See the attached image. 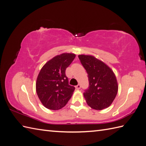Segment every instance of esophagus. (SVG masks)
Here are the masks:
<instances>
[{
    "label": "esophagus",
    "instance_id": "obj_1",
    "mask_svg": "<svg viewBox=\"0 0 146 146\" xmlns=\"http://www.w3.org/2000/svg\"><path fill=\"white\" fill-rule=\"evenodd\" d=\"M75 88H76V90H79V89L81 88V86H80V85H76L75 86Z\"/></svg>",
    "mask_w": 146,
    "mask_h": 146
}]
</instances>
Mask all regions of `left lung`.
Wrapping results in <instances>:
<instances>
[{
	"mask_svg": "<svg viewBox=\"0 0 146 146\" xmlns=\"http://www.w3.org/2000/svg\"><path fill=\"white\" fill-rule=\"evenodd\" d=\"M88 73L89 87L83 93L86 103L95 110H103L112 104L118 92L116 76L111 68L91 55H78Z\"/></svg>",
	"mask_w": 146,
	"mask_h": 146,
	"instance_id": "8db88e82",
	"label": "left lung"
}]
</instances>
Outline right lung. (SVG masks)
<instances>
[{
    "label": "right lung",
    "mask_w": 146,
    "mask_h": 146,
    "mask_svg": "<svg viewBox=\"0 0 146 146\" xmlns=\"http://www.w3.org/2000/svg\"><path fill=\"white\" fill-rule=\"evenodd\" d=\"M75 56L73 53L57 55L40 70L36 83V93L42 104L48 109H61L72 96L75 88L68 84L65 70Z\"/></svg>",
    "instance_id": "obj_1"
}]
</instances>
